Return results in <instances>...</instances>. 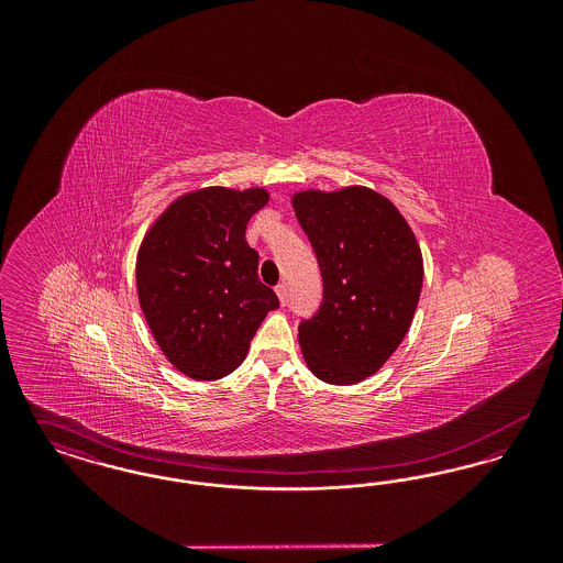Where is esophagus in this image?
I'll use <instances>...</instances> for the list:
<instances>
[{"instance_id":"esophagus-1","label":"esophagus","mask_w":563,"mask_h":563,"mask_svg":"<svg viewBox=\"0 0 563 563\" xmlns=\"http://www.w3.org/2000/svg\"><path fill=\"white\" fill-rule=\"evenodd\" d=\"M276 295H278V299H280V303L285 306L287 303V285L285 283H280L278 287H276Z\"/></svg>"}]
</instances>
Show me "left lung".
<instances>
[{
  "mask_svg": "<svg viewBox=\"0 0 563 563\" xmlns=\"http://www.w3.org/2000/svg\"><path fill=\"white\" fill-rule=\"evenodd\" d=\"M321 266V310L299 324L308 369L350 386L399 349L422 291V251L399 209L365 186L291 196Z\"/></svg>",
  "mask_w": 563,
  "mask_h": 563,
  "instance_id": "obj_1",
  "label": "left lung"
}]
</instances>
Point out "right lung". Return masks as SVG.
<instances>
[{"label":"right lung","instance_id":"add662e5","mask_svg":"<svg viewBox=\"0 0 563 563\" xmlns=\"http://www.w3.org/2000/svg\"><path fill=\"white\" fill-rule=\"evenodd\" d=\"M264 188L211 186L175 198L136 253V295L170 365L198 382L232 374L276 294L260 283V255L244 239Z\"/></svg>","mask_w":563,"mask_h":563}]
</instances>
